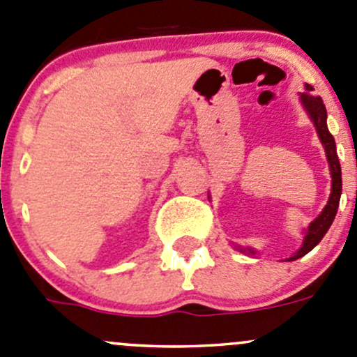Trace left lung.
Masks as SVG:
<instances>
[{"instance_id":"1","label":"left lung","mask_w":357,"mask_h":357,"mask_svg":"<svg viewBox=\"0 0 357 357\" xmlns=\"http://www.w3.org/2000/svg\"><path fill=\"white\" fill-rule=\"evenodd\" d=\"M306 90L307 92L301 93V102L303 106H305V109L307 111V114L313 119L318 137H320L321 144H324L325 147V152H327L330 172H332V193H330L328 204L325 205L324 212H321L320 215L310 224V227H307L303 246L299 248L298 253L292 258H289V260H298V258L305 257L306 253H310V251L321 241V238L327 234L328 227L332 226L333 219H335V213L340 202V193H342V172H340V162L339 157H337L335 140H333L332 133H330L327 128V109H325V104L320 97H314L310 93L311 90H313L311 85H306ZM239 251H241V253L255 255V251L251 250V248L239 246Z\"/></svg>"}]
</instances>
